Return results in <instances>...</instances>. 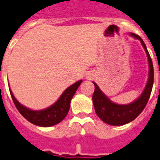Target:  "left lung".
<instances>
[{"label":"left lung","instance_id":"1","mask_svg":"<svg viewBox=\"0 0 160 160\" xmlns=\"http://www.w3.org/2000/svg\"><path fill=\"white\" fill-rule=\"evenodd\" d=\"M130 35L135 38L140 40L145 52L147 54L149 68H150L149 79L144 92L140 95L139 98L132 103L127 104V105H119L117 103L112 102L100 90L98 86L94 82V92L93 94V102H94L95 113L104 122L110 125H123L136 119L146 106L151 93H152V89L154 72H153L152 58L150 57V54L143 39L141 38L138 35H136L134 33H130Z\"/></svg>","mask_w":160,"mask_h":160}]
</instances>
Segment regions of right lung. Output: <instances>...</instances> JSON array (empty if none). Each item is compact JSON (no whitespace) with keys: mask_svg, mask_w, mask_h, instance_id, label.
<instances>
[{"mask_svg":"<svg viewBox=\"0 0 160 160\" xmlns=\"http://www.w3.org/2000/svg\"><path fill=\"white\" fill-rule=\"evenodd\" d=\"M81 82L82 80H79L74 84L70 86L69 88H67L61 94L59 99L51 107L38 111L30 110L29 108L23 107L22 105H21L18 102V101L15 98L14 94H12L11 90H10V94L16 108L25 119L35 125L41 126V127H50L58 124L66 117L70 108L72 98L73 97L76 90L78 89Z\"/></svg>","mask_w":160,"mask_h":160,"instance_id":"1","label":"right lung"}]
</instances>
